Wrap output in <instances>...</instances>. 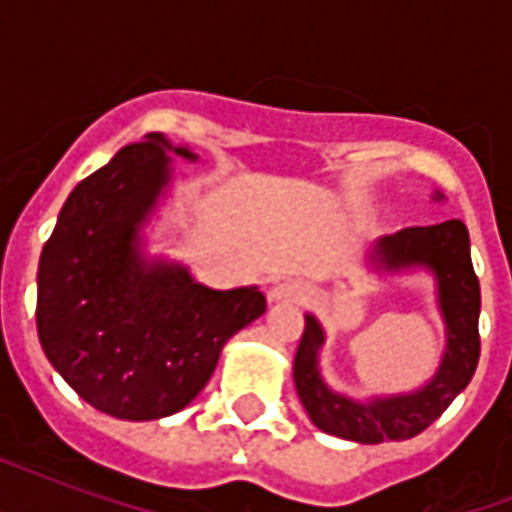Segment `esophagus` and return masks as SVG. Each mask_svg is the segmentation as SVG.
Returning a JSON list of instances; mask_svg holds the SVG:
<instances>
[{"mask_svg":"<svg viewBox=\"0 0 512 512\" xmlns=\"http://www.w3.org/2000/svg\"><path fill=\"white\" fill-rule=\"evenodd\" d=\"M305 297H308V287H305L303 281H295V279L279 281V284H273L271 292H268V300H271V303H284V300L303 303Z\"/></svg>","mask_w":512,"mask_h":512,"instance_id":"obj_1","label":"esophagus"}]
</instances>
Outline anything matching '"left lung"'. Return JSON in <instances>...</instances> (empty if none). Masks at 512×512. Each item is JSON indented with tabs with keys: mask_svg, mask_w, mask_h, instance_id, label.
I'll return each instance as SVG.
<instances>
[{
	"mask_svg": "<svg viewBox=\"0 0 512 512\" xmlns=\"http://www.w3.org/2000/svg\"><path fill=\"white\" fill-rule=\"evenodd\" d=\"M441 199L444 193H433V201ZM366 268L377 276L428 273L433 279L446 335L436 374L406 393L353 398L335 390L321 372L327 332L313 313H305V332L292 366L295 388L313 425L329 436L356 444L406 441L444 414L446 406L468 388L478 366L481 287L470 263L468 228L462 220H446L380 236L366 252Z\"/></svg>",
	"mask_w": 512,
	"mask_h": 512,
	"instance_id": "left-lung-1",
	"label": "left lung"
}]
</instances>
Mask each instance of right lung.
I'll list each match as a JSON object with an SVG mask.
<instances>
[{"instance_id":"1","label":"right lung","mask_w":512,"mask_h":512,"mask_svg":"<svg viewBox=\"0 0 512 512\" xmlns=\"http://www.w3.org/2000/svg\"><path fill=\"white\" fill-rule=\"evenodd\" d=\"M162 132L84 177L60 209L36 273V329L55 372L98 412L162 420L199 396L225 342L265 313L257 287L212 289L148 252L146 225L170 196Z\"/></svg>"}]
</instances>
